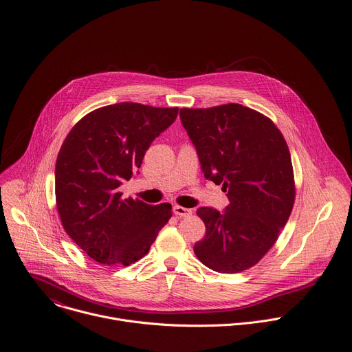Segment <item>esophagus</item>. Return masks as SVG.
<instances>
[{
  "label": "esophagus",
  "instance_id": "obj_1",
  "mask_svg": "<svg viewBox=\"0 0 352 352\" xmlns=\"http://www.w3.org/2000/svg\"><path fill=\"white\" fill-rule=\"evenodd\" d=\"M173 211L175 215L178 217H189L192 214V210L190 208H185V207H181V206H174L173 207Z\"/></svg>",
  "mask_w": 352,
  "mask_h": 352
}]
</instances>
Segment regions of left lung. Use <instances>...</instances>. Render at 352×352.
Returning a JSON list of instances; mask_svg holds the SVG:
<instances>
[{"mask_svg": "<svg viewBox=\"0 0 352 352\" xmlns=\"http://www.w3.org/2000/svg\"><path fill=\"white\" fill-rule=\"evenodd\" d=\"M181 123L196 148L206 179L222 185V212L200 207L206 236L193 246L210 270L238 274L275 245L293 210L292 157L278 127L239 103L181 109Z\"/></svg>", "mask_w": 352, "mask_h": 352, "instance_id": "8db88e82", "label": "left lung"}]
</instances>
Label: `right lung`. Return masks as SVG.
<instances>
[{
  "mask_svg": "<svg viewBox=\"0 0 352 352\" xmlns=\"http://www.w3.org/2000/svg\"><path fill=\"white\" fill-rule=\"evenodd\" d=\"M177 114L178 107L114 103L84 116L63 141L55 166L58 212L67 235L96 263L131 265L168 222L171 204L123 199L119 186Z\"/></svg>",
  "mask_w": 352,
  "mask_h": 352,
  "instance_id": "right-lung-1",
  "label": "right lung"
}]
</instances>
